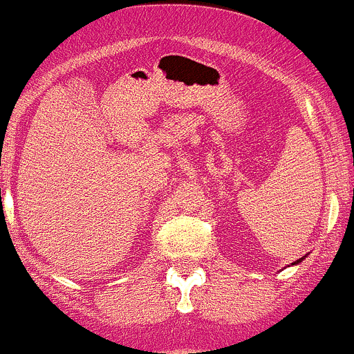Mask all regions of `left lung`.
<instances>
[{"instance_id": "1", "label": "left lung", "mask_w": 354, "mask_h": 354, "mask_svg": "<svg viewBox=\"0 0 354 354\" xmlns=\"http://www.w3.org/2000/svg\"><path fill=\"white\" fill-rule=\"evenodd\" d=\"M304 258H306V257H304ZM304 258H299V260H296V261H295V263H291V265H297V263H301V261H303V260H304Z\"/></svg>"}]
</instances>
